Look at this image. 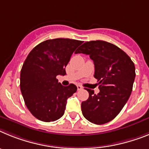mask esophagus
Here are the masks:
<instances>
[{"label":"esophagus","mask_w":149,"mask_h":149,"mask_svg":"<svg viewBox=\"0 0 149 149\" xmlns=\"http://www.w3.org/2000/svg\"><path fill=\"white\" fill-rule=\"evenodd\" d=\"M77 89H78L79 91V90H82V86H81V85H77Z\"/></svg>","instance_id":"1"}]
</instances>
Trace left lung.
<instances>
[{
	"label": "left lung",
	"mask_w": 149,
	"mask_h": 149,
	"mask_svg": "<svg viewBox=\"0 0 149 149\" xmlns=\"http://www.w3.org/2000/svg\"><path fill=\"white\" fill-rule=\"evenodd\" d=\"M88 55L94 64V78L100 92L87 88L88 99L81 105L82 115L90 122L103 125L118 115L131 94L135 79V66L120 48L103 40L85 42L76 54Z\"/></svg>",
	"instance_id": "obj_1"
}]
</instances>
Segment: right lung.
Instances as JSON below:
<instances>
[{"instance_id":"add662e5","label":"right lung","mask_w":149,"mask_h":149,"mask_svg":"<svg viewBox=\"0 0 149 149\" xmlns=\"http://www.w3.org/2000/svg\"><path fill=\"white\" fill-rule=\"evenodd\" d=\"M82 43L67 38L47 40L28 54L21 70L20 89L27 108L37 119L50 122L64 115L67 100L77 88L63 86L56 76L66 74L71 55Z\"/></svg>"}]
</instances>
